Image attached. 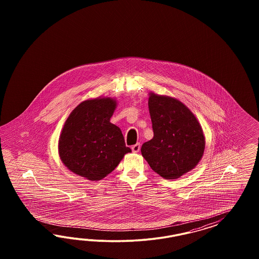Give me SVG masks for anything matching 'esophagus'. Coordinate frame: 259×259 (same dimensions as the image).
Instances as JSON below:
<instances>
[{"label":"esophagus","mask_w":259,"mask_h":259,"mask_svg":"<svg viewBox=\"0 0 259 259\" xmlns=\"http://www.w3.org/2000/svg\"><path fill=\"white\" fill-rule=\"evenodd\" d=\"M131 149H132L134 153H138V152L141 150V144H140V143L135 144V145H133V146L131 147Z\"/></svg>","instance_id":"1"}]
</instances>
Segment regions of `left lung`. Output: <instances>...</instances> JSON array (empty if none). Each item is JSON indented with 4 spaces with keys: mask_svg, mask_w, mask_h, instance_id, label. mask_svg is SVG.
<instances>
[{
    "mask_svg": "<svg viewBox=\"0 0 259 259\" xmlns=\"http://www.w3.org/2000/svg\"><path fill=\"white\" fill-rule=\"evenodd\" d=\"M154 137L141 146V155L165 180L190 172L203 156L205 137L195 115L181 101L149 93Z\"/></svg>",
    "mask_w": 259,
    "mask_h": 259,
    "instance_id": "1",
    "label": "left lung"
}]
</instances>
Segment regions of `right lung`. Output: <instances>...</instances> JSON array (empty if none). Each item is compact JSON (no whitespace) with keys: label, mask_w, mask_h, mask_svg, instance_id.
Masks as SVG:
<instances>
[{"label":"right lung","mask_w":259,"mask_h":259,"mask_svg":"<svg viewBox=\"0 0 259 259\" xmlns=\"http://www.w3.org/2000/svg\"><path fill=\"white\" fill-rule=\"evenodd\" d=\"M116 107L115 99L99 97L71 112L59 139V155L71 172L101 181L131 152L120 129L110 122Z\"/></svg>","instance_id":"obj_1"}]
</instances>
